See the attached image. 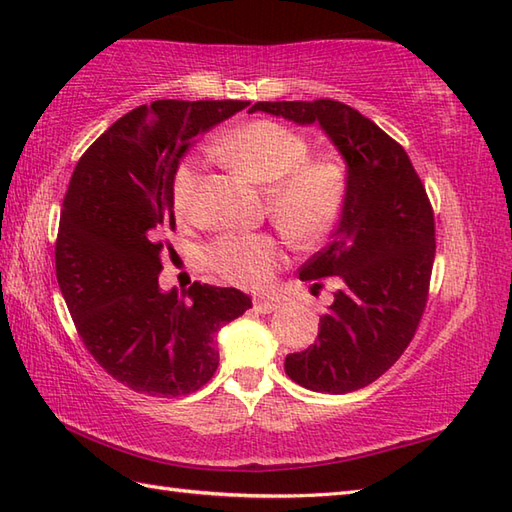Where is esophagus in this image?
Returning <instances> with one entry per match:
<instances>
[{
  "mask_svg": "<svg viewBox=\"0 0 512 512\" xmlns=\"http://www.w3.org/2000/svg\"><path fill=\"white\" fill-rule=\"evenodd\" d=\"M255 312L259 314H273L281 308V303L275 301V299H255Z\"/></svg>",
  "mask_w": 512,
  "mask_h": 512,
  "instance_id": "esophagus-1",
  "label": "esophagus"
}]
</instances>
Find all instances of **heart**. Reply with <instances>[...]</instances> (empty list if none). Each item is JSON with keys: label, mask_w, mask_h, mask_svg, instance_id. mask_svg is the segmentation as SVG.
I'll use <instances>...</instances> for the list:
<instances>
[{"label": "heart", "mask_w": 512, "mask_h": 512, "mask_svg": "<svg viewBox=\"0 0 512 512\" xmlns=\"http://www.w3.org/2000/svg\"><path fill=\"white\" fill-rule=\"evenodd\" d=\"M215 154L268 189V211L277 226L303 244L332 231L347 200L350 178L343 160L308 158V138L277 121H250L215 145ZM200 165L182 160L173 173V209L193 211ZM281 246L264 233H231L209 248V262L226 281L242 288H266L281 266Z\"/></svg>", "instance_id": "heart-1"}]
</instances>
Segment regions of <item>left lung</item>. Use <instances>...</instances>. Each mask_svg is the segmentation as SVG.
<instances>
[{
	"label": "left lung",
	"mask_w": 512,
	"mask_h": 512,
	"mask_svg": "<svg viewBox=\"0 0 512 512\" xmlns=\"http://www.w3.org/2000/svg\"><path fill=\"white\" fill-rule=\"evenodd\" d=\"M319 125L350 178L332 239L301 266V281L339 288L308 350L288 354L284 369L297 385L347 394L383 376L413 339L427 306L436 257V226L407 151L383 129L339 101L255 103L248 110Z\"/></svg>",
	"instance_id": "obj_1"
}]
</instances>
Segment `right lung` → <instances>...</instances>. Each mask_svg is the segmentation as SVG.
<instances>
[{"instance_id": "add662e5", "label": "right lung", "mask_w": 512, "mask_h": 512, "mask_svg": "<svg viewBox=\"0 0 512 512\" xmlns=\"http://www.w3.org/2000/svg\"><path fill=\"white\" fill-rule=\"evenodd\" d=\"M248 105H140L72 173L54 250L61 295L94 361L140 394L176 398L209 383L220 363L217 332L253 306L237 288L158 284V239L176 228L173 173L195 136Z\"/></svg>"}]
</instances>
